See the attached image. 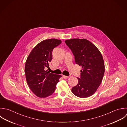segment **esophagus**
<instances>
[{"label": "esophagus", "instance_id": "obj_1", "mask_svg": "<svg viewBox=\"0 0 127 127\" xmlns=\"http://www.w3.org/2000/svg\"><path fill=\"white\" fill-rule=\"evenodd\" d=\"M62 77L64 79H68L69 78V76H65V75H63Z\"/></svg>", "mask_w": 127, "mask_h": 127}]
</instances>
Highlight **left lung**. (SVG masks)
Listing matches in <instances>:
<instances>
[{
    "instance_id": "8db88e82",
    "label": "left lung",
    "mask_w": 127,
    "mask_h": 127,
    "mask_svg": "<svg viewBox=\"0 0 127 127\" xmlns=\"http://www.w3.org/2000/svg\"><path fill=\"white\" fill-rule=\"evenodd\" d=\"M72 50L77 64L82 66L81 78L72 88L76 96L86 98L94 95L99 87L105 71L102 55L92 42L83 38H72L65 41Z\"/></svg>"
}]
</instances>
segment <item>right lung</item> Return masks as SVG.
<instances>
[{"label": "right lung", "mask_w": 127, "mask_h": 127, "mask_svg": "<svg viewBox=\"0 0 127 127\" xmlns=\"http://www.w3.org/2000/svg\"><path fill=\"white\" fill-rule=\"evenodd\" d=\"M61 43V40L55 38L44 40L32 49L27 59L25 66L27 83L37 97L45 98L51 95L62 77L44 70L52 59L53 49Z\"/></svg>", "instance_id": "right-lung-1"}]
</instances>
